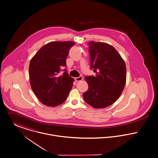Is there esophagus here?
<instances>
[{"instance_id": "esophagus-1", "label": "esophagus", "mask_w": 158, "mask_h": 158, "mask_svg": "<svg viewBox=\"0 0 158 158\" xmlns=\"http://www.w3.org/2000/svg\"><path fill=\"white\" fill-rule=\"evenodd\" d=\"M75 80L76 81H81V80H83V77L81 76H80L78 77L75 78Z\"/></svg>"}]
</instances>
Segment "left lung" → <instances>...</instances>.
I'll return each mask as SVG.
<instances>
[{"mask_svg": "<svg viewBox=\"0 0 158 158\" xmlns=\"http://www.w3.org/2000/svg\"><path fill=\"white\" fill-rule=\"evenodd\" d=\"M90 68L95 76L86 77L89 88L83 96L94 108L111 105L120 96L126 83L127 68L124 60L112 45L89 42Z\"/></svg>", "mask_w": 158, "mask_h": 158, "instance_id": "obj_1", "label": "left lung"}]
</instances>
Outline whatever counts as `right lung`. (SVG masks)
I'll list each match as a JSON object with an SVG mask.
<instances>
[{
	"mask_svg": "<svg viewBox=\"0 0 158 158\" xmlns=\"http://www.w3.org/2000/svg\"><path fill=\"white\" fill-rule=\"evenodd\" d=\"M73 41H53L43 46L30 60V81L39 100L47 106H57L65 102L74 80L66 69V58Z\"/></svg>",
	"mask_w": 158,
	"mask_h": 158,
	"instance_id": "1",
	"label": "right lung"
}]
</instances>
